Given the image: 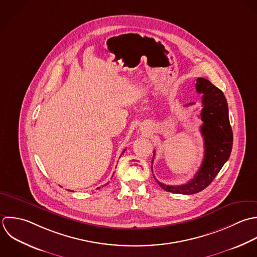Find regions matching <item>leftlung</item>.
Instances as JSON below:
<instances>
[{"label": "left lung", "instance_id": "left-lung-1", "mask_svg": "<svg viewBox=\"0 0 257 257\" xmlns=\"http://www.w3.org/2000/svg\"><path fill=\"white\" fill-rule=\"evenodd\" d=\"M195 87L197 93L203 94V108L200 114L203 124L200 131L204 139V158L195 176L183 185H166L155 178L161 188L172 193L188 195L205 189L228 160L232 150L233 134L225 96L221 90L204 78H197ZM192 104L194 103L186 106Z\"/></svg>", "mask_w": 257, "mask_h": 257}]
</instances>
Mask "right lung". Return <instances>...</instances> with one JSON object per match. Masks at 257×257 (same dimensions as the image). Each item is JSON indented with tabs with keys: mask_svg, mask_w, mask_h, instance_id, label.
<instances>
[{
	"mask_svg": "<svg viewBox=\"0 0 257 257\" xmlns=\"http://www.w3.org/2000/svg\"><path fill=\"white\" fill-rule=\"evenodd\" d=\"M124 152H125V150H124V151H123V153H124Z\"/></svg>",
	"mask_w": 257,
	"mask_h": 257,
	"instance_id": "right-lung-1",
	"label": "right lung"
}]
</instances>
